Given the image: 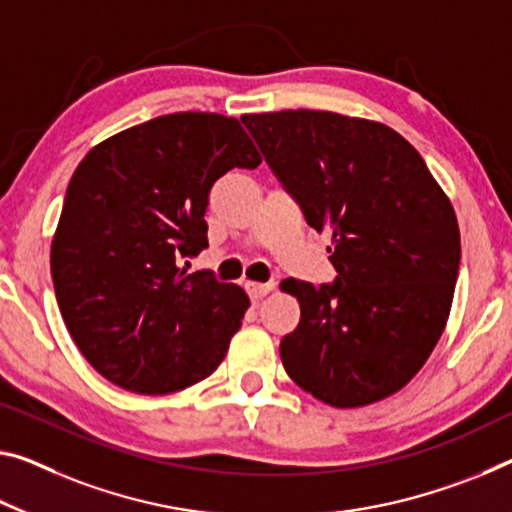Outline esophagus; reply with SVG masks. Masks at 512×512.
Here are the masks:
<instances>
[{
    "instance_id": "1",
    "label": "esophagus",
    "mask_w": 512,
    "mask_h": 512,
    "mask_svg": "<svg viewBox=\"0 0 512 512\" xmlns=\"http://www.w3.org/2000/svg\"><path fill=\"white\" fill-rule=\"evenodd\" d=\"M274 286L272 283H256V281H247V293L249 297H254V300H261L267 293H270Z\"/></svg>"
}]
</instances>
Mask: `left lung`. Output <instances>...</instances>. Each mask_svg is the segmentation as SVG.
<instances>
[{
  "label": "left lung",
  "instance_id": "obj_1",
  "mask_svg": "<svg viewBox=\"0 0 512 512\" xmlns=\"http://www.w3.org/2000/svg\"><path fill=\"white\" fill-rule=\"evenodd\" d=\"M306 224L332 235L334 283L286 279L300 325L281 338L297 387L364 407L421 371L451 313L460 267L455 210L419 151L389 125L316 109L245 114Z\"/></svg>",
  "mask_w": 512,
  "mask_h": 512
}]
</instances>
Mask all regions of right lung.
Returning <instances> with one entry per match:
<instances>
[{"label":"right lung","mask_w":512,"mask_h":512,"mask_svg":"<svg viewBox=\"0 0 512 512\" xmlns=\"http://www.w3.org/2000/svg\"><path fill=\"white\" fill-rule=\"evenodd\" d=\"M261 160L233 116L178 112L100 141L75 169L52 238L54 293L75 345L116 387L164 396L222 364L249 297L178 261L208 247L215 180Z\"/></svg>","instance_id":"1"}]
</instances>
